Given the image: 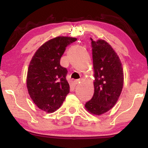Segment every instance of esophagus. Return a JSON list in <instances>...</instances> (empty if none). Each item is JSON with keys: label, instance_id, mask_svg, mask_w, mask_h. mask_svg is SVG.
<instances>
[{"label": "esophagus", "instance_id": "1", "mask_svg": "<svg viewBox=\"0 0 148 148\" xmlns=\"http://www.w3.org/2000/svg\"><path fill=\"white\" fill-rule=\"evenodd\" d=\"M79 82H80V80L79 79H77V80H75V81L74 82V85H77L78 84H79Z\"/></svg>", "mask_w": 148, "mask_h": 148}]
</instances>
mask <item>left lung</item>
I'll use <instances>...</instances> for the list:
<instances>
[{
  "label": "left lung",
  "instance_id": "1",
  "mask_svg": "<svg viewBox=\"0 0 148 148\" xmlns=\"http://www.w3.org/2000/svg\"><path fill=\"white\" fill-rule=\"evenodd\" d=\"M94 69V94L85 107L90 113L100 116L114 106L123 86V70L117 54L104 40L91 38Z\"/></svg>",
  "mask_w": 148,
  "mask_h": 148
}]
</instances>
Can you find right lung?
<instances>
[{
  "instance_id": "1",
  "label": "right lung",
  "mask_w": 148,
  "mask_h": 148,
  "mask_svg": "<svg viewBox=\"0 0 148 148\" xmlns=\"http://www.w3.org/2000/svg\"><path fill=\"white\" fill-rule=\"evenodd\" d=\"M76 38L58 36L42 45L30 62L27 87L32 101L43 111L53 113L61 107L70 92L67 70L60 64L66 47Z\"/></svg>"
}]
</instances>
